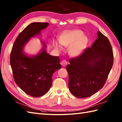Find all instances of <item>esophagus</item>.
<instances>
[{"instance_id":"34e87169","label":"esophagus","mask_w":122,"mask_h":122,"mask_svg":"<svg viewBox=\"0 0 122 122\" xmlns=\"http://www.w3.org/2000/svg\"><path fill=\"white\" fill-rule=\"evenodd\" d=\"M67 62L66 60H65L62 61V62H61V66H66V65H67Z\"/></svg>"}]
</instances>
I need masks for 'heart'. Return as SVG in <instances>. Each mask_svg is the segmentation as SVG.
I'll use <instances>...</instances> for the list:
<instances>
[{"instance_id":"1","label":"heart","mask_w":122,"mask_h":122,"mask_svg":"<svg viewBox=\"0 0 122 122\" xmlns=\"http://www.w3.org/2000/svg\"><path fill=\"white\" fill-rule=\"evenodd\" d=\"M88 43V39L84 36L83 32L80 30L65 31L59 38V42H54V45L56 49L61 50L63 45L64 46H71L70 47L71 53L74 56L81 54L85 49Z\"/></svg>"}]
</instances>
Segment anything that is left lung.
Returning <instances> with one entry per match:
<instances>
[{
    "label": "left lung",
    "mask_w": 122,
    "mask_h": 122,
    "mask_svg": "<svg viewBox=\"0 0 122 122\" xmlns=\"http://www.w3.org/2000/svg\"><path fill=\"white\" fill-rule=\"evenodd\" d=\"M91 48L81 55L71 59L66 66L69 74V88L75 97H90L105 84L113 63L111 45L100 31Z\"/></svg>",
    "instance_id": "left-lung-1"
}]
</instances>
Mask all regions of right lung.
I'll list each match as a JSON object with an SVG mask.
<instances>
[{
	"label": "right lung",
	"mask_w": 122,
	"mask_h": 122,
	"mask_svg": "<svg viewBox=\"0 0 122 122\" xmlns=\"http://www.w3.org/2000/svg\"><path fill=\"white\" fill-rule=\"evenodd\" d=\"M48 23L34 22L19 34L13 45L10 62L14 80L18 86L27 94L34 97L43 96L52 83V75L61 66L59 56H51L46 51V44L37 54L28 55L24 48L30 39L41 34Z\"/></svg>",
	"instance_id": "right-lung-1"
}]
</instances>
